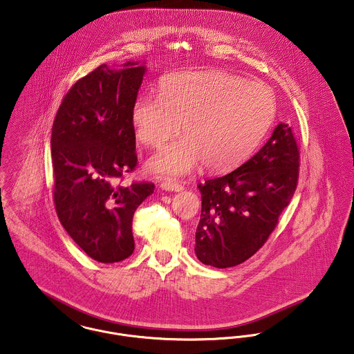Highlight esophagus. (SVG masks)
Wrapping results in <instances>:
<instances>
[{"mask_svg":"<svg viewBox=\"0 0 354 354\" xmlns=\"http://www.w3.org/2000/svg\"><path fill=\"white\" fill-rule=\"evenodd\" d=\"M160 187L166 191H174V192H179L183 189V186L178 182H172V180H166V182H162L160 183Z\"/></svg>","mask_w":354,"mask_h":354,"instance_id":"esophagus-1","label":"esophagus"}]
</instances>
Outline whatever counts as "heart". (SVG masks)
Here are the masks:
<instances>
[{
	"label": "heart",
	"mask_w": 354,
	"mask_h": 354,
	"mask_svg": "<svg viewBox=\"0 0 354 354\" xmlns=\"http://www.w3.org/2000/svg\"><path fill=\"white\" fill-rule=\"evenodd\" d=\"M275 118L270 89L222 71L167 76L160 92H145L131 109L136 138L159 148L180 129L183 138L148 160L151 172L182 176L203 163L223 171L242 163L266 136Z\"/></svg>",
	"instance_id": "obj_1"
}]
</instances>
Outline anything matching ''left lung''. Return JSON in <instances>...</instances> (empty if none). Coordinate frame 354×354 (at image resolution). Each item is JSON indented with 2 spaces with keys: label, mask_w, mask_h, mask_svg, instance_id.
I'll return each mask as SVG.
<instances>
[{
  "label": "left lung",
  "mask_w": 354,
  "mask_h": 354,
  "mask_svg": "<svg viewBox=\"0 0 354 354\" xmlns=\"http://www.w3.org/2000/svg\"><path fill=\"white\" fill-rule=\"evenodd\" d=\"M299 149L289 124L277 125L251 159L227 175L199 183L202 212L195 232L198 259L236 266L268 241L298 183Z\"/></svg>",
  "instance_id": "left-lung-1"
}]
</instances>
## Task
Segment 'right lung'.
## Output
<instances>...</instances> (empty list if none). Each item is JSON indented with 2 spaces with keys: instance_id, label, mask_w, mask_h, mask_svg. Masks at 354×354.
I'll return each instance as SVG.
<instances>
[{
  "instance_id": "1",
  "label": "right lung",
  "mask_w": 354,
  "mask_h": 354,
  "mask_svg": "<svg viewBox=\"0 0 354 354\" xmlns=\"http://www.w3.org/2000/svg\"><path fill=\"white\" fill-rule=\"evenodd\" d=\"M146 66L103 64L69 89L52 127L53 199L69 236L92 259L120 262L135 249L132 219L153 183L123 186L138 165L131 109Z\"/></svg>"
}]
</instances>
